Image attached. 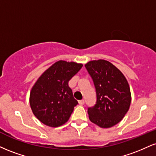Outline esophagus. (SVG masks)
Masks as SVG:
<instances>
[{"label":"esophagus","mask_w":156,"mask_h":156,"mask_svg":"<svg viewBox=\"0 0 156 156\" xmlns=\"http://www.w3.org/2000/svg\"><path fill=\"white\" fill-rule=\"evenodd\" d=\"M84 99H81V100H79L78 101V103H79V105H83L84 104Z\"/></svg>","instance_id":"1"}]
</instances>
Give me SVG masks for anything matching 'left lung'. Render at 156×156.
<instances>
[{
	"label": "left lung",
	"instance_id": "obj_1",
	"mask_svg": "<svg viewBox=\"0 0 156 156\" xmlns=\"http://www.w3.org/2000/svg\"><path fill=\"white\" fill-rule=\"evenodd\" d=\"M85 67L97 92L96 105L88 108L89 120L101 128H110L123 119L130 107L128 81L121 71L107 60L90 61Z\"/></svg>",
	"mask_w": 156,
	"mask_h": 156
}]
</instances>
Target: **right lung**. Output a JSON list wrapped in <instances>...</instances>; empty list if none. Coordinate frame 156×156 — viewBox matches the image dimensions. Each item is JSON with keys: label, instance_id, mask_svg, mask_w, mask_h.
Segmentation results:
<instances>
[{"label": "right lung", "instance_id": "obj_1", "mask_svg": "<svg viewBox=\"0 0 156 156\" xmlns=\"http://www.w3.org/2000/svg\"><path fill=\"white\" fill-rule=\"evenodd\" d=\"M82 67L80 63L59 60L36 80L30 94V105L41 123L58 127L68 121L78 105L68 82Z\"/></svg>", "mask_w": 156, "mask_h": 156}]
</instances>
